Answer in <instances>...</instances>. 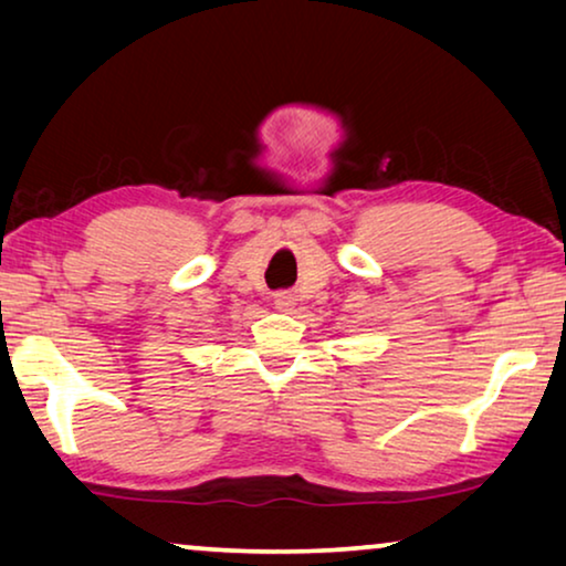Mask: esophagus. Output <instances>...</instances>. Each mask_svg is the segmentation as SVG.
<instances>
[{"label":"esophagus","instance_id":"1","mask_svg":"<svg viewBox=\"0 0 566 566\" xmlns=\"http://www.w3.org/2000/svg\"><path fill=\"white\" fill-rule=\"evenodd\" d=\"M293 304H296V296H293L291 291H277L275 293V308H281V312H289Z\"/></svg>","mask_w":566,"mask_h":566}]
</instances>
